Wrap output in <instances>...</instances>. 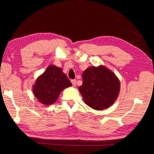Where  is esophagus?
<instances>
[{
    "label": "esophagus",
    "instance_id": "1",
    "mask_svg": "<svg viewBox=\"0 0 154 154\" xmlns=\"http://www.w3.org/2000/svg\"><path fill=\"white\" fill-rule=\"evenodd\" d=\"M71 83H72V85H73V87L76 86V81H75V80H71Z\"/></svg>",
    "mask_w": 154,
    "mask_h": 154
}]
</instances>
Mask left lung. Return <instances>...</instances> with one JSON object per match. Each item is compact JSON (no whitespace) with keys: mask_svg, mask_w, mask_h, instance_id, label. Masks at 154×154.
Masks as SVG:
<instances>
[{"mask_svg":"<svg viewBox=\"0 0 154 154\" xmlns=\"http://www.w3.org/2000/svg\"><path fill=\"white\" fill-rule=\"evenodd\" d=\"M82 78L83 85L79 87V91L87 105L96 110H103L115 102L120 83L109 69L103 65L89 67L83 71Z\"/></svg>","mask_w":154,"mask_h":154,"instance_id":"left-lung-1","label":"left lung"}]
</instances>
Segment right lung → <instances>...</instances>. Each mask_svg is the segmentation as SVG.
I'll return each instance as SVG.
<instances>
[{
  "mask_svg": "<svg viewBox=\"0 0 154 154\" xmlns=\"http://www.w3.org/2000/svg\"><path fill=\"white\" fill-rule=\"evenodd\" d=\"M71 86L62 69L50 65L35 80L32 91L39 102L47 106L55 103L61 91Z\"/></svg>",
  "mask_w": 154,
  "mask_h": 154,
  "instance_id": "right-lung-1",
  "label": "right lung"
}]
</instances>
